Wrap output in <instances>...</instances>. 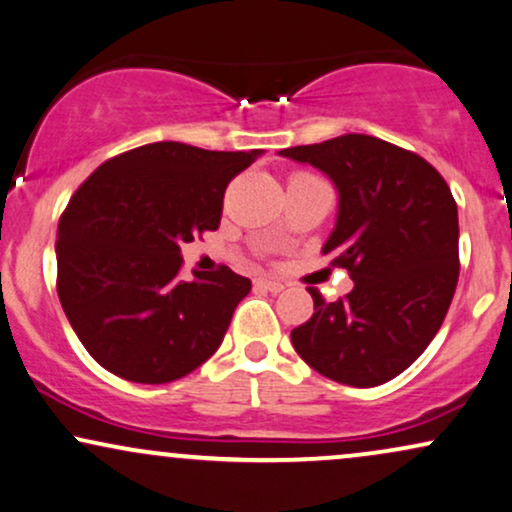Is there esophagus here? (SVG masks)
<instances>
[{
    "instance_id": "obj_1",
    "label": "esophagus",
    "mask_w": 512,
    "mask_h": 512,
    "mask_svg": "<svg viewBox=\"0 0 512 512\" xmlns=\"http://www.w3.org/2000/svg\"><path fill=\"white\" fill-rule=\"evenodd\" d=\"M255 286L269 290V293H281V290H283V283L281 281H271V278H257Z\"/></svg>"
}]
</instances>
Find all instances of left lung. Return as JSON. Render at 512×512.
<instances>
[{"label":"left lung","mask_w":512,"mask_h":512,"mask_svg":"<svg viewBox=\"0 0 512 512\" xmlns=\"http://www.w3.org/2000/svg\"><path fill=\"white\" fill-rule=\"evenodd\" d=\"M281 155L328 174L338 189L323 255L354 281L338 302L309 290L314 314L290 333L295 352L335 383L383 385L425 352L454 300L456 200L428 160L368 134Z\"/></svg>","instance_id":"1"}]
</instances>
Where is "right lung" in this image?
Returning a JSON list of instances; mask_svg holds the SVG:
<instances>
[{
  "mask_svg": "<svg viewBox=\"0 0 512 512\" xmlns=\"http://www.w3.org/2000/svg\"><path fill=\"white\" fill-rule=\"evenodd\" d=\"M158 141L89 174L58 219L56 290L77 338L120 378L163 385L222 345L250 278L229 267L181 281V243L215 231L229 181L260 158Z\"/></svg>",
  "mask_w": 512,
  "mask_h": 512,
  "instance_id": "1",
  "label": "right lung"
}]
</instances>
